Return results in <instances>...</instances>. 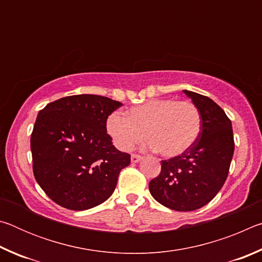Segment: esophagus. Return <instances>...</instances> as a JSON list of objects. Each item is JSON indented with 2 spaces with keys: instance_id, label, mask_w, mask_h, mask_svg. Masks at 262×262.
<instances>
[{
  "instance_id": "1",
  "label": "esophagus",
  "mask_w": 262,
  "mask_h": 262,
  "mask_svg": "<svg viewBox=\"0 0 262 262\" xmlns=\"http://www.w3.org/2000/svg\"><path fill=\"white\" fill-rule=\"evenodd\" d=\"M141 159H142V156H140V155H136V154H133L130 157L132 163H139Z\"/></svg>"
}]
</instances>
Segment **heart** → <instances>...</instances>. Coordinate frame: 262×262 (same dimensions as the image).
Returning <instances> with one entry per match:
<instances>
[{
    "mask_svg": "<svg viewBox=\"0 0 262 262\" xmlns=\"http://www.w3.org/2000/svg\"><path fill=\"white\" fill-rule=\"evenodd\" d=\"M117 147L127 151L144 136L149 147L165 157L179 156L196 142L201 132L200 111L190 101L159 98L133 106L125 117L111 114L106 122Z\"/></svg>",
    "mask_w": 262,
    "mask_h": 262,
    "instance_id": "obj_1",
    "label": "heart"
}]
</instances>
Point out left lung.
Instances as JSON below:
<instances>
[{
    "mask_svg": "<svg viewBox=\"0 0 262 262\" xmlns=\"http://www.w3.org/2000/svg\"><path fill=\"white\" fill-rule=\"evenodd\" d=\"M184 92L200 111V135L185 152L162 161L161 173L149 183L155 200L177 211L199 209L216 196L234 151L232 125L224 111L206 96Z\"/></svg>",
    "mask_w": 262,
    "mask_h": 262,
    "instance_id": "obj_1",
    "label": "left lung"
}]
</instances>
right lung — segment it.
<instances>
[{"mask_svg":"<svg viewBox=\"0 0 262 262\" xmlns=\"http://www.w3.org/2000/svg\"><path fill=\"white\" fill-rule=\"evenodd\" d=\"M122 104L76 95L47 104L31 134L33 174L47 196L70 210H86L112 195L130 155L112 144L106 121Z\"/></svg>","mask_w":262,"mask_h":262,"instance_id":"right-lung-1","label":"right lung"}]
</instances>
